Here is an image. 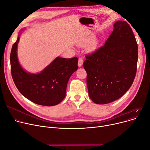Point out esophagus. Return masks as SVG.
Returning a JSON list of instances; mask_svg holds the SVG:
<instances>
[{
  "label": "esophagus",
  "mask_w": 150,
  "mask_h": 150,
  "mask_svg": "<svg viewBox=\"0 0 150 150\" xmlns=\"http://www.w3.org/2000/svg\"><path fill=\"white\" fill-rule=\"evenodd\" d=\"M83 64V60L82 58H79L78 59V67H81Z\"/></svg>",
  "instance_id": "34e87169"
}]
</instances>
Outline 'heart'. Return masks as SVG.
I'll return each instance as SVG.
<instances>
[{"instance_id":"heart-1","label":"heart","mask_w":150,"mask_h":150,"mask_svg":"<svg viewBox=\"0 0 150 150\" xmlns=\"http://www.w3.org/2000/svg\"><path fill=\"white\" fill-rule=\"evenodd\" d=\"M93 36H92L86 38L84 39H83L82 41L80 42L79 45L81 47H87V46L89 45V50L90 51H93L96 49V47H97V44H98V42L96 39H94V40H93Z\"/></svg>"}]
</instances>
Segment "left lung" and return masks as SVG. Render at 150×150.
Returning a JSON list of instances; mask_svg holds the SVG:
<instances>
[{
  "label": "left lung",
  "mask_w": 150,
  "mask_h": 150,
  "mask_svg": "<svg viewBox=\"0 0 150 150\" xmlns=\"http://www.w3.org/2000/svg\"><path fill=\"white\" fill-rule=\"evenodd\" d=\"M86 58L89 96L94 103L107 104L122 97L134 80L138 59L137 41L128 23H114L105 45Z\"/></svg>",
  "instance_id": "obj_1"
}]
</instances>
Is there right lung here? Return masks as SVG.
<instances>
[{
    "label": "right lung",
    "mask_w": 150,
    "mask_h": 150,
    "mask_svg": "<svg viewBox=\"0 0 150 150\" xmlns=\"http://www.w3.org/2000/svg\"><path fill=\"white\" fill-rule=\"evenodd\" d=\"M17 41L10 54L13 80L19 91L33 103L47 106L59 104L64 98L70 76L78 69V58L57 57L40 73L33 74L22 69L17 56Z\"/></svg>",
    "instance_id": "add662e5"
}]
</instances>
